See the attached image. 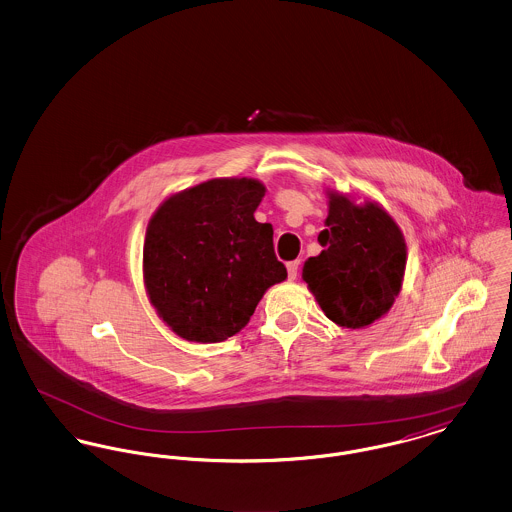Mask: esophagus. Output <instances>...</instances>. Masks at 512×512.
<instances>
[{
    "label": "esophagus",
    "instance_id": "1",
    "mask_svg": "<svg viewBox=\"0 0 512 512\" xmlns=\"http://www.w3.org/2000/svg\"><path fill=\"white\" fill-rule=\"evenodd\" d=\"M297 270H299V261L288 263V276H290V280L297 278Z\"/></svg>",
    "mask_w": 512,
    "mask_h": 512
}]
</instances>
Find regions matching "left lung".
<instances>
[{"instance_id":"left-lung-1","label":"left lung","mask_w":512,"mask_h":512,"mask_svg":"<svg viewBox=\"0 0 512 512\" xmlns=\"http://www.w3.org/2000/svg\"><path fill=\"white\" fill-rule=\"evenodd\" d=\"M328 194L324 247L309 257L303 280L324 315L341 328L359 330L384 317L403 286L407 244L401 228L376 201Z\"/></svg>"}]
</instances>
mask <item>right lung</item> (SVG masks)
I'll list each match as a JSON object with an SVG mask.
<instances>
[{"instance_id":"add662e5","label":"right lung","mask_w":512,"mask_h":512,"mask_svg":"<svg viewBox=\"0 0 512 512\" xmlns=\"http://www.w3.org/2000/svg\"><path fill=\"white\" fill-rule=\"evenodd\" d=\"M265 192L255 178H213L167 197L147 222V297L182 340H228L288 278L272 224L253 217Z\"/></svg>"}]
</instances>
